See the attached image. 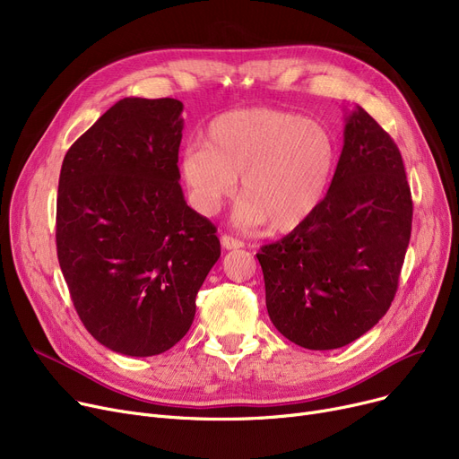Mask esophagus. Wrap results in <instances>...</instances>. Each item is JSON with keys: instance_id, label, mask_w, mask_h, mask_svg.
Returning a JSON list of instances; mask_svg holds the SVG:
<instances>
[{"instance_id": "34e87169", "label": "esophagus", "mask_w": 459, "mask_h": 459, "mask_svg": "<svg viewBox=\"0 0 459 459\" xmlns=\"http://www.w3.org/2000/svg\"><path fill=\"white\" fill-rule=\"evenodd\" d=\"M221 246H223V249H239V247H244V242H242V239L229 236V234H223L221 236Z\"/></svg>"}]
</instances>
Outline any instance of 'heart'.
I'll list each match as a JSON object with an SVG mask.
<instances>
[{"label": "heart", "mask_w": 459, "mask_h": 459, "mask_svg": "<svg viewBox=\"0 0 459 459\" xmlns=\"http://www.w3.org/2000/svg\"><path fill=\"white\" fill-rule=\"evenodd\" d=\"M334 161V141L316 120L275 108H246L215 117L204 144L184 151L178 173L191 206L203 215L220 212L242 177L236 225L270 223L273 232H290L324 201Z\"/></svg>", "instance_id": "1"}]
</instances>
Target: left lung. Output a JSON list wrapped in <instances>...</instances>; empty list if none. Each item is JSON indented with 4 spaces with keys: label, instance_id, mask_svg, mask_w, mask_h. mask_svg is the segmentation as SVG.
<instances>
[{
    "label": "left lung",
    "instance_id": "left-lung-1",
    "mask_svg": "<svg viewBox=\"0 0 459 459\" xmlns=\"http://www.w3.org/2000/svg\"><path fill=\"white\" fill-rule=\"evenodd\" d=\"M411 220L396 143L357 106L316 212L256 253L277 331L307 350H334L372 329L398 290Z\"/></svg>",
    "mask_w": 459,
    "mask_h": 459
}]
</instances>
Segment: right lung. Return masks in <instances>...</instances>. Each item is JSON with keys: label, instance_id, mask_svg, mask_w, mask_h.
<instances>
[{"label": "right lung", "instance_id": "1", "mask_svg": "<svg viewBox=\"0 0 459 459\" xmlns=\"http://www.w3.org/2000/svg\"><path fill=\"white\" fill-rule=\"evenodd\" d=\"M182 109L175 99L118 100L61 165L59 266L85 329L123 355H158L182 339L221 255L217 229L178 184Z\"/></svg>", "mask_w": 459, "mask_h": 459}]
</instances>
